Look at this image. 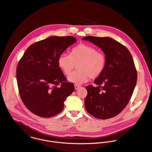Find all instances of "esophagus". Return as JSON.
I'll return each mask as SVG.
<instances>
[{
	"label": "esophagus",
	"mask_w": 152,
	"mask_h": 152,
	"mask_svg": "<svg viewBox=\"0 0 152 152\" xmlns=\"http://www.w3.org/2000/svg\"><path fill=\"white\" fill-rule=\"evenodd\" d=\"M79 88H80V86H79V85H75V88L76 90V89H78Z\"/></svg>",
	"instance_id": "1"
}]
</instances>
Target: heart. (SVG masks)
Masks as SVG:
<instances>
[{
	"label": "heart",
	"instance_id": "b5f03b06",
	"mask_svg": "<svg viewBox=\"0 0 152 152\" xmlns=\"http://www.w3.org/2000/svg\"><path fill=\"white\" fill-rule=\"evenodd\" d=\"M59 67L66 75L77 65L76 71L67 77L69 82L79 85L89 79L98 77L103 73L106 64L105 55L90 45L80 44L73 48L70 55L63 53L58 58Z\"/></svg>",
	"mask_w": 152,
	"mask_h": 152
}]
</instances>
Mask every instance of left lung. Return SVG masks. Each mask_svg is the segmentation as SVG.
Here are the masks:
<instances>
[{
  "mask_svg": "<svg viewBox=\"0 0 152 152\" xmlns=\"http://www.w3.org/2000/svg\"><path fill=\"white\" fill-rule=\"evenodd\" d=\"M89 41L102 49L106 58L103 73L89 85L85 99L86 111L94 117L107 119L119 115L132 96L137 80V70L129 50L109 37L86 36Z\"/></svg>",
  "mask_w": 152,
  "mask_h": 152,
  "instance_id": "left-lung-1",
  "label": "left lung"
}]
</instances>
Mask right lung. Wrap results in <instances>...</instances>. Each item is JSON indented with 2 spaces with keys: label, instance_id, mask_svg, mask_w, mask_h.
<instances>
[{
  "label": "right lung",
  "instance_id": "obj_1",
  "mask_svg": "<svg viewBox=\"0 0 152 152\" xmlns=\"http://www.w3.org/2000/svg\"><path fill=\"white\" fill-rule=\"evenodd\" d=\"M76 38L50 36L30 45L17 67L20 97L34 115L50 118L63 109L67 97L75 91L58 64V58Z\"/></svg>",
  "mask_w": 152,
  "mask_h": 152
}]
</instances>
